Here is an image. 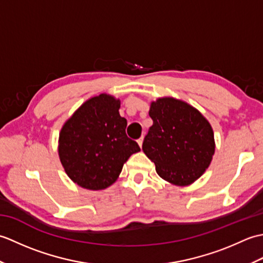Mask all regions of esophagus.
I'll list each match as a JSON object with an SVG mask.
<instances>
[{
	"instance_id": "obj_1",
	"label": "esophagus",
	"mask_w": 263,
	"mask_h": 263,
	"mask_svg": "<svg viewBox=\"0 0 263 263\" xmlns=\"http://www.w3.org/2000/svg\"><path fill=\"white\" fill-rule=\"evenodd\" d=\"M142 142H143V136H141L140 138L138 139V143H139V146H140V147H142Z\"/></svg>"
}]
</instances>
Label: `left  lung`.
I'll return each instance as SVG.
<instances>
[{
	"instance_id": "8db88e82",
	"label": "left lung",
	"mask_w": 263,
	"mask_h": 263,
	"mask_svg": "<svg viewBox=\"0 0 263 263\" xmlns=\"http://www.w3.org/2000/svg\"><path fill=\"white\" fill-rule=\"evenodd\" d=\"M154 123L142 143L157 174L176 185H189L203 174L215 154L214 132L202 114L171 97L150 106Z\"/></svg>"
}]
</instances>
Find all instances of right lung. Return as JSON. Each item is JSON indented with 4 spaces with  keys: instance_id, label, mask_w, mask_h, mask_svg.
<instances>
[{
    "instance_id": "obj_1",
    "label": "right lung",
    "mask_w": 263,
    "mask_h": 263,
    "mask_svg": "<svg viewBox=\"0 0 263 263\" xmlns=\"http://www.w3.org/2000/svg\"><path fill=\"white\" fill-rule=\"evenodd\" d=\"M120 100L100 93L66 121L60 133L59 155L66 174L85 189L103 190L119 177L123 164L140 152L126 136Z\"/></svg>"
}]
</instances>
